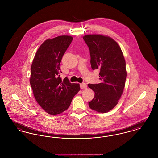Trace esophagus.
<instances>
[{"label":"esophagus","instance_id":"obj_1","mask_svg":"<svg viewBox=\"0 0 158 158\" xmlns=\"http://www.w3.org/2000/svg\"><path fill=\"white\" fill-rule=\"evenodd\" d=\"M80 87L81 89H86L87 88V85L85 83H82L80 84Z\"/></svg>","mask_w":158,"mask_h":158}]
</instances>
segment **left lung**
I'll return each mask as SVG.
<instances>
[{"instance_id": "obj_1", "label": "left lung", "mask_w": 158, "mask_h": 158, "mask_svg": "<svg viewBox=\"0 0 158 158\" xmlns=\"http://www.w3.org/2000/svg\"><path fill=\"white\" fill-rule=\"evenodd\" d=\"M83 38L89 49L91 68L99 69L101 81L88 85L95 92L89 106L98 113H107L118 104L124 90L127 76L125 59L120 47L110 37L89 34Z\"/></svg>"}]
</instances>
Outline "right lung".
I'll return each mask as SVG.
<instances>
[{
  "instance_id": "obj_1",
  "label": "right lung",
  "mask_w": 158,
  "mask_h": 158,
  "mask_svg": "<svg viewBox=\"0 0 158 158\" xmlns=\"http://www.w3.org/2000/svg\"><path fill=\"white\" fill-rule=\"evenodd\" d=\"M73 40L68 35L48 39L40 45L31 68L30 79L38 104L48 114L64 112L80 90L79 83H71L68 77H60L62 57Z\"/></svg>"
}]
</instances>
